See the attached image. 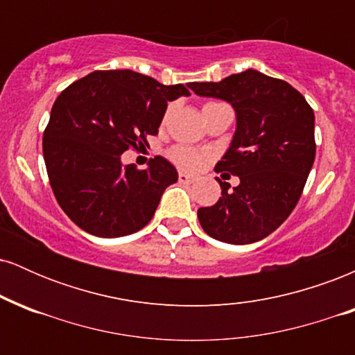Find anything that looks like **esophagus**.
<instances>
[{"instance_id":"obj_1","label":"esophagus","mask_w":355,"mask_h":355,"mask_svg":"<svg viewBox=\"0 0 355 355\" xmlns=\"http://www.w3.org/2000/svg\"><path fill=\"white\" fill-rule=\"evenodd\" d=\"M193 180H195V178L189 173H185V172L178 173V182H180V183H193Z\"/></svg>"}]
</instances>
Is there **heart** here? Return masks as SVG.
<instances>
[{
	"mask_svg": "<svg viewBox=\"0 0 355 355\" xmlns=\"http://www.w3.org/2000/svg\"><path fill=\"white\" fill-rule=\"evenodd\" d=\"M170 158H172L173 164H177L180 168L190 170V172H195V170L200 168L203 162H205V155L198 152V150L183 145L173 146V148L170 150Z\"/></svg>",
	"mask_w": 355,
	"mask_h": 355,
	"instance_id": "1",
	"label": "heart"
}]
</instances>
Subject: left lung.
Masks as SVG:
<instances>
[{
	"label": "left lung",
	"mask_w": 355,
	"mask_h": 355,
	"mask_svg": "<svg viewBox=\"0 0 355 355\" xmlns=\"http://www.w3.org/2000/svg\"><path fill=\"white\" fill-rule=\"evenodd\" d=\"M200 96L225 100L237 113L230 148L215 165L237 175L222 197L197 215L215 240L247 245L279 229L299 202L315 158L313 110L287 81L255 70L230 75L218 83H189Z\"/></svg>",
	"instance_id": "left-lung-1"
}]
</instances>
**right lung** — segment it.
<instances>
[{"label": "right lung", "instance_id": "obj_1", "mask_svg": "<svg viewBox=\"0 0 355 355\" xmlns=\"http://www.w3.org/2000/svg\"><path fill=\"white\" fill-rule=\"evenodd\" d=\"M189 95L132 70L93 71L60 93L43 133L44 164L56 202L81 230L115 239L152 220L177 170L164 157L146 170L123 166L120 155L148 145L168 101Z\"/></svg>", "mask_w": 355, "mask_h": 355}]
</instances>
